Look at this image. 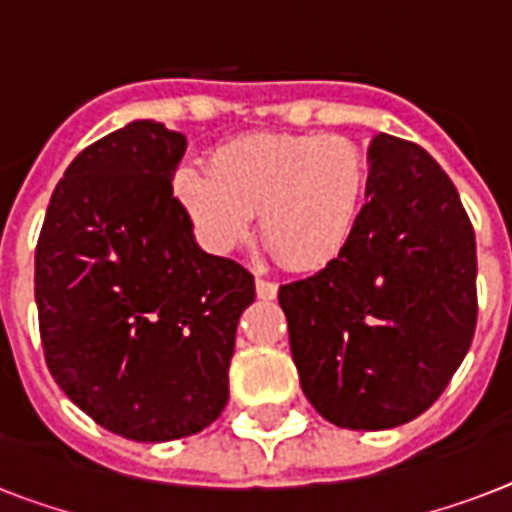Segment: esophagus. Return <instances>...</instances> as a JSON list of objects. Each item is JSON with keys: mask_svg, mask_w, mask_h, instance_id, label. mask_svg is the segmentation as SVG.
Wrapping results in <instances>:
<instances>
[{"mask_svg": "<svg viewBox=\"0 0 512 512\" xmlns=\"http://www.w3.org/2000/svg\"><path fill=\"white\" fill-rule=\"evenodd\" d=\"M279 295V284L271 279H257V297L260 300H276Z\"/></svg>", "mask_w": 512, "mask_h": 512, "instance_id": "obj_1", "label": "esophagus"}]
</instances>
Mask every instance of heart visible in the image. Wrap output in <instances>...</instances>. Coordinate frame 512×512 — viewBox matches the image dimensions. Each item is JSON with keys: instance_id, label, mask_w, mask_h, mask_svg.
Masks as SVG:
<instances>
[{"instance_id": "b5f03b06", "label": "heart", "mask_w": 512, "mask_h": 512, "mask_svg": "<svg viewBox=\"0 0 512 512\" xmlns=\"http://www.w3.org/2000/svg\"><path fill=\"white\" fill-rule=\"evenodd\" d=\"M196 239L212 255L260 231L273 255L303 273L335 265L356 236L369 193V159L340 135L252 132L188 162L172 180Z\"/></svg>"}]
</instances>
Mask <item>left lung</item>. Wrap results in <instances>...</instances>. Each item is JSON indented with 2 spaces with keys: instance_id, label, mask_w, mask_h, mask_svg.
Wrapping results in <instances>:
<instances>
[{
  "instance_id": "obj_1",
  "label": "left lung",
  "mask_w": 512,
  "mask_h": 512,
  "mask_svg": "<svg viewBox=\"0 0 512 512\" xmlns=\"http://www.w3.org/2000/svg\"><path fill=\"white\" fill-rule=\"evenodd\" d=\"M369 201L335 265L279 289L313 409L337 428L388 430L433 406L478 319L476 233L433 156L380 132Z\"/></svg>"
}]
</instances>
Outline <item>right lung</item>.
I'll use <instances>...</instances> for the list:
<instances>
[{
    "instance_id": "1",
    "label": "right lung",
    "mask_w": 512,
    "mask_h": 512,
    "mask_svg": "<svg viewBox=\"0 0 512 512\" xmlns=\"http://www.w3.org/2000/svg\"><path fill=\"white\" fill-rule=\"evenodd\" d=\"M185 135L140 119L92 143L52 191L34 295L47 369L130 441L199 433L228 404L252 273L193 239L172 175Z\"/></svg>"
}]
</instances>
